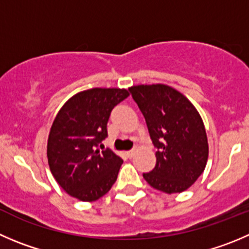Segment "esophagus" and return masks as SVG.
<instances>
[{
  "mask_svg": "<svg viewBox=\"0 0 249 249\" xmlns=\"http://www.w3.org/2000/svg\"><path fill=\"white\" fill-rule=\"evenodd\" d=\"M134 154H136V150H134V149H133V150H129V151H127V153H126V155L128 156V158H133V156H134Z\"/></svg>",
  "mask_w": 249,
  "mask_h": 249,
  "instance_id": "34e87169",
  "label": "esophagus"
}]
</instances>
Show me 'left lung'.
<instances>
[{
    "mask_svg": "<svg viewBox=\"0 0 249 249\" xmlns=\"http://www.w3.org/2000/svg\"><path fill=\"white\" fill-rule=\"evenodd\" d=\"M128 90L158 149L155 167L143 174L144 179L165 193L186 191L207 165L209 148L202 117L186 96L169 85H136Z\"/></svg>",
    "mask_w": 249,
    "mask_h": 249,
    "instance_id": "left-lung-1",
    "label": "left lung"
}]
</instances>
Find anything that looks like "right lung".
<instances>
[{
  "mask_svg": "<svg viewBox=\"0 0 249 249\" xmlns=\"http://www.w3.org/2000/svg\"><path fill=\"white\" fill-rule=\"evenodd\" d=\"M126 89L93 88L75 94L62 106L47 141L50 170L70 196L93 202L117 179L123 160L110 149L99 150L107 137L111 111L128 96Z\"/></svg>",
  "mask_w": 249,
  "mask_h": 249,
  "instance_id": "1",
  "label": "right lung"
}]
</instances>
